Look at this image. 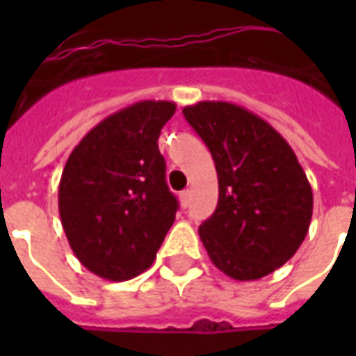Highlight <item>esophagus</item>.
<instances>
[{"label":"esophagus","mask_w":356,"mask_h":356,"mask_svg":"<svg viewBox=\"0 0 356 356\" xmlns=\"http://www.w3.org/2000/svg\"><path fill=\"white\" fill-rule=\"evenodd\" d=\"M179 197H181V205L186 209V207L190 205V190H184V192H181V195H179Z\"/></svg>","instance_id":"esophagus-1"}]
</instances>
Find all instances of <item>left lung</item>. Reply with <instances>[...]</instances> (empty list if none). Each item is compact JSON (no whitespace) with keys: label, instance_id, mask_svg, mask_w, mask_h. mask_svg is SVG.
Segmentation results:
<instances>
[{"label":"left lung","instance_id":"1","mask_svg":"<svg viewBox=\"0 0 356 356\" xmlns=\"http://www.w3.org/2000/svg\"><path fill=\"white\" fill-rule=\"evenodd\" d=\"M216 164L218 205L200 225L212 264L257 281L292 259L309 233L312 188L298 156L270 123L227 102L183 108Z\"/></svg>","mask_w":356,"mask_h":356}]
</instances>
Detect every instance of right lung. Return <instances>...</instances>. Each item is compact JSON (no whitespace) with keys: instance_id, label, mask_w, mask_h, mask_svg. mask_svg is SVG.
Returning a JSON list of instances; mask_svg holds the SVG:
<instances>
[{"instance_id":"add662e5","label":"right lung","mask_w":356,"mask_h":356,"mask_svg":"<svg viewBox=\"0 0 356 356\" xmlns=\"http://www.w3.org/2000/svg\"><path fill=\"white\" fill-rule=\"evenodd\" d=\"M175 103L145 99L111 114L70 153L58 214L86 270L129 281L153 264L179 203L166 184L159 134Z\"/></svg>"}]
</instances>
